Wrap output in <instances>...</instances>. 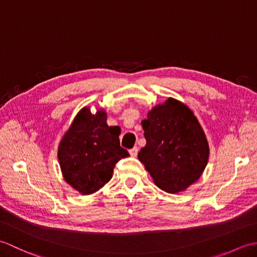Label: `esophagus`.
<instances>
[{
	"label": "esophagus",
	"instance_id": "obj_1",
	"mask_svg": "<svg viewBox=\"0 0 257 257\" xmlns=\"http://www.w3.org/2000/svg\"><path fill=\"white\" fill-rule=\"evenodd\" d=\"M129 154H130V156H132V157H137V155H138V148H137V147H134L133 149H130L129 150Z\"/></svg>",
	"mask_w": 257,
	"mask_h": 257
}]
</instances>
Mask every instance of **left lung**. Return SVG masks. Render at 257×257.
Returning <instances> with one entry per match:
<instances>
[{
	"label": "left lung",
	"mask_w": 257,
	"mask_h": 257,
	"mask_svg": "<svg viewBox=\"0 0 257 257\" xmlns=\"http://www.w3.org/2000/svg\"><path fill=\"white\" fill-rule=\"evenodd\" d=\"M147 144L139 151L155 183L169 193H179L198 180L209 159V145L193 112L169 98L141 121Z\"/></svg>",
	"instance_id": "obj_1"
}]
</instances>
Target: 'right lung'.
<instances>
[{"mask_svg":"<svg viewBox=\"0 0 257 257\" xmlns=\"http://www.w3.org/2000/svg\"><path fill=\"white\" fill-rule=\"evenodd\" d=\"M120 128L109 127L107 114L85 107L77 113L58 147V160L65 181L81 194L102 188L112 177L116 163L128 157L120 147Z\"/></svg>","mask_w":257,"mask_h":257,"instance_id":"1","label":"right lung"}]
</instances>
